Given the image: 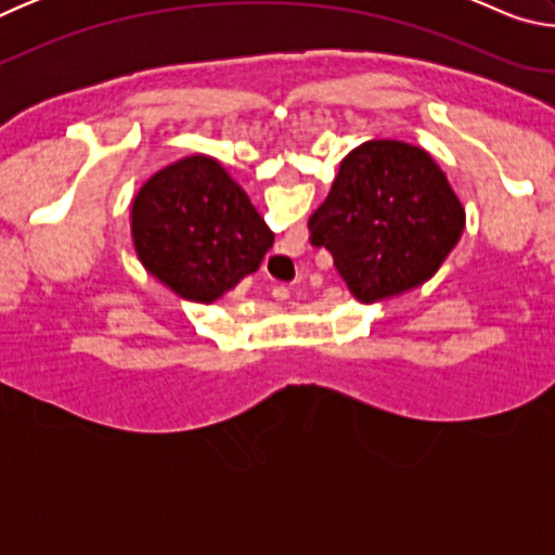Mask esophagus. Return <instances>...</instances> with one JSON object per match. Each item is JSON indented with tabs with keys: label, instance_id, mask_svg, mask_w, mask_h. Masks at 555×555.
<instances>
[{
	"label": "esophagus",
	"instance_id": "esophagus-1",
	"mask_svg": "<svg viewBox=\"0 0 555 555\" xmlns=\"http://www.w3.org/2000/svg\"><path fill=\"white\" fill-rule=\"evenodd\" d=\"M269 279H271V276H269ZM271 284H274V286H271V296H274V298H281V300H284V298L288 296V288H286L284 284H276L274 279H271Z\"/></svg>",
	"mask_w": 555,
	"mask_h": 555
}]
</instances>
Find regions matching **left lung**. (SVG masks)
<instances>
[{"label": "left lung", "instance_id": "left-lung-1", "mask_svg": "<svg viewBox=\"0 0 555 555\" xmlns=\"http://www.w3.org/2000/svg\"><path fill=\"white\" fill-rule=\"evenodd\" d=\"M465 210L424 149L391 139L357 146L308 220L313 247L362 304L416 288L463 232Z\"/></svg>", "mask_w": 555, "mask_h": 555}]
</instances>
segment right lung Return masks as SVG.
I'll return each instance as SVG.
<instances>
[{"mask_svg": "<svg viewBox=\"0 0 555 555\" xmlns=\"http://www.w3.org/2000/svg\"><path fill=\"white\" fill-rule=\"evenodd\" d=\"M131 234L154 276L203 304L257 271L274 244L247 193L208 156H188L149 178L131 208Z\"/></svg>", "mask_w": 555, "mask_h": 555, "instance_id": "obj_1", "label": "right lung"}]
</instances>
